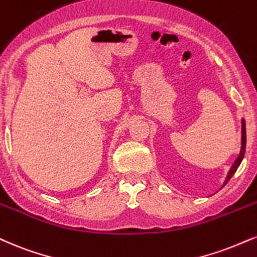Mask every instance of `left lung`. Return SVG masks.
Segmentation results:
<instances>
[{
    "mask_svg": "<svg viewBox=\"0 0 257 257\" xmlns=\"http://www.w3.org/2000/svg\"><path fill=\"white\" fill-rule=\"evenodd\" d=\"M242 146H240V152H239V156L237 157V159L234 160V163L232 164V166H231L230 171H228V174L226 176V179L224 181V184H222V187H225V184L227 183L228 181H230L231 177L234 175V172L237 171L238 166L240 165V163H242V160L244 158V153H245V145H246V133H245V120L244 118H242ZM221 187V188H222Z\"/></svg>",
    "mask_w": 257,
    "mask_h": 257,
    "instance_id": "8db88e82",
    "label": "left lung"
}]
</instances>
